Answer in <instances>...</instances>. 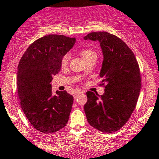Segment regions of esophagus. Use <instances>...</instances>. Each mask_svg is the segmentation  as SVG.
<instances>
[{
  "label": "esophagus",
  "mask_w": 159,
  "mask_h": 159,
  "mask_svg": "<svg viewBox=\"0 0 159 159\" xmlns=\"http://www.w3.org/2000/svg\"><path fill=\"white\" fill-rule=\"evenodd\" d=\"M80 93H81V92H78V91H77V92L75 93V94H74V98H75V100H76L77 98H78V95H80Z\"/></svg>",
  "instance_id": "obj_1"
}]
</instances>
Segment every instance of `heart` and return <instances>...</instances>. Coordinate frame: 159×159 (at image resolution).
Returning a JSON list of instances; mask_svg holds the SVG:
<instances>
[{
  "mask_svg": "<svg viewBox=\"0 0 159 159\" xmlns=\"http://www.w3.org/2000/svg\"><path fill=\"white\" fill-rule=\"evenodd\" d=\"M81 54L85 61H87V60H88L89 58H91L92 57L97 58L96 53L91 49H83L82 51H81ZM69 58H70L69 54L65 55V56H63L62 59H61V66L66 67L67 65H68V61H69Z\"/></svg>",
  "mask_w": 159,
  "mask_h": 159,
  "instance_id": "1",
  "label": "heart"
}]
</instances>
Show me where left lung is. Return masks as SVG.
<instances>
[{
	"instance_id": "left-lung-1",
	"label": "left lung",
	"mask_w": 159,
	"mask_h": 159,
	"mask_svg": "<svg viewBox=\"0 0 159 159\" xmlns=\"http://www.w3.org/2000/svg\"><path fill=\"white\" fill-rule=\"evenodd\" d=\"M84 39L99 42L103 54L100 76L105 84L101 96L87 92V120L98 130L113 133L125 125L136 107L141 89L139 67L132 50L117 36L103 31L89 33Z\"/></svg>"
}]
</instances>
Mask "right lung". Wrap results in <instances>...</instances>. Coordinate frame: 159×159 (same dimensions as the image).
<instances>
[{
  "mask_svg": "<svg viewBox=\"0 0 159 159\" xmlns=\"http://www.w3.org/2000/svg\"><path fill=\"white\" fill-rule=\"evenodd\" d=\"M76 39L48 35L28 47L17 67L20 106L32 126L43 133H53L66 126L73 96L66 91L52 92V77L60 71L63 56Z\"/></svg>",
  "mask_w": 159,
  "mask_h": 159,
  "instance_id": "right-lung-1",
  "label": "right lung"
}]
</instances>
